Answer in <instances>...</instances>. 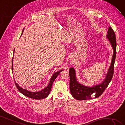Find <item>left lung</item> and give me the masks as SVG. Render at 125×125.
Wrapping results in <instances>:
<instances>
[{
    "label": "left lung",
    "instance_id": "1",
    "mask_svg": "<svg viewBox=\"0 0 125 125\" xmlns=\"http://www.w3.org/2000/svg\"><path fill=\"white\" fill-rule=\"evenodd\" d=\"M108 39L112 43L114 49V54L111 66L107 73L106 79L98 85L88 87L83 86L77 82L75 77V71L73 68L69 70V88L73 97L77 100H83L92 99L95 96L96 98L99 97L106 90L112 80L114 72V64L115 62L116 56V39L115 33L112 28L109 27L108 30Z\"/></svg>",
    "mask_w": 125,
    "mask_h": 125
}]
</instances>
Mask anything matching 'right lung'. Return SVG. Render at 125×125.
Here are the masks:
<instances>
[{
	"instance_id": "right-lung-1",
	"label": "right lung",
	"mask_w": 125,
	"mask_h": 125,
	"mask_svg": "<svg viewBox=\"0 0 125 125\" xmlns=\"http://www.w3.org/2000/svg\"><path fill=\"white\" fill-rule=\"evenodd\" d=\"M22 31H23V30H22ZM12 61H13V58L12 59V68H11L12 70H13ZM62 70L59 71V72H57V73L53 74L52 77L51 78V79H50L49 85L47 86V87H46L45 88H44L42 90L39 91V92H34V93L30 92L27 90L23 89V88H22L20 87L17 85V83H16V82H15V85L17 87V88L18 89V90L19 91V92H21L22 94H23V95H25V96H27L29 98H32V99H44L49 95V94L50 92V90H51V89H52V83H53V82H54V80L57 78V77L58 76V75L60 73L62 72Z\"/></svg>"
}]
</instances>
